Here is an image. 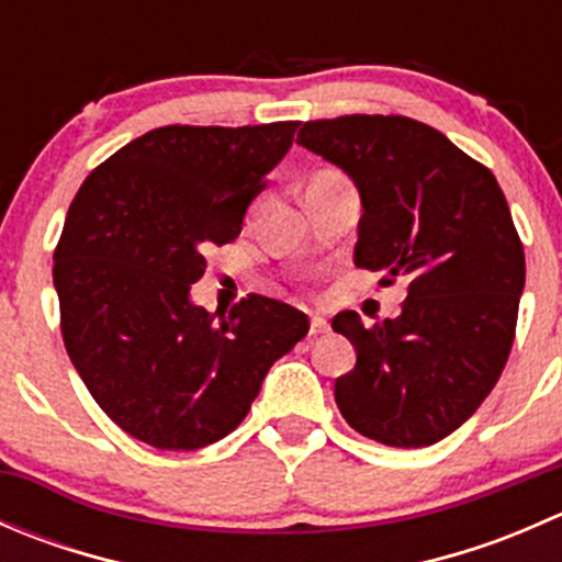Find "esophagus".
<instances>
[{
  "label": "esophagus",
  "mask_w": 562,
  "mask_h": 562,
  "mask_svg": "<svg viewBox=\"0 0 562 562\" xmlns=\"http://www.w3.org/2000/svg\"><path fill=\"white\" fill-rule=\"evenodd\" d=\"M328 331V321L323 315H313L310 317V334H323Z\"/></svg>",
  "instance_id": "obj_1"
}]
</instances>
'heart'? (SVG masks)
<instances>
[{"mask_svg":"<svg viewBox=\"0 0 562 562\" xmlns=\"http://www.w3.org/2000/svg\"><path fill=\"white\" fill-rule=\"evenodd\" d=\"M331 176H339L337 171H321V173H315L313 179H331Z\"/></svg>","mask_w":562,"mask_h":562,"instance_id":"b5f03b06","label":"heart"}]
</instances>
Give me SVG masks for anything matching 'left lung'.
Returning a JSON list of instances; mask_svg holds the SVG:
<instances>
[{"label": "left lung", "instance_id": "8db88e82", "mask_svg": "<svg viewBox=\"0 0 562 562\" xmlns=\"http://www.w3.org/2000/svg\"><path fill=\"white\" fill-rule=\"evenodd\" d=\"M299 144L356 181V266L407 280L394 321L364 326L339 313L356 348L337 378L345 422L364 438L422 449L462 427L506 367L525 288V249L506 195L486 166L407 116L315 119Z\"/></svg>", "mask_w": 562, "mask_h": 562}]
</instances>
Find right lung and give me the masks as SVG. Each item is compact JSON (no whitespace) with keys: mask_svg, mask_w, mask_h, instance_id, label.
Returning a JSON list of instances; mask_svg holds the SVG:
<instances>
[{"mask_svg":"<svg viewBox=\"0 0 562 562\" xmlns=\"http://www.w3.org/2000/svg\"><path fill=\"white\" fill-rule=\"evenodd\" d=\"M299 122L168 124L100 162L67 209L54 285L67 356L135 440L192 451L234 432L310 321L249 293L228 315L190 302L209 247L241 234Z\"/></svg>","mask_w":562,"mask_h":562,"instance_id":"1","label":"right lung"}]
</instances>
